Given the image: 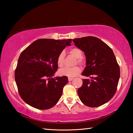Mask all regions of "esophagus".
Segmentation results:
<instances>
[{"instance_id": "esophagus-1", "label": "esophagus", "mask_w": 133, "mask_h": 133, "mask_svg": "<svg viewBox=\"0 0 133 133\" xmlns=\"http://www.w3.org/2000/svg\"><path fill=\"white\" fill-rule=\"evenodd\" d=\"M73 79V77H69V78H68V80H69V82H70V81H71Z\"/></svg>"}]
</instances>
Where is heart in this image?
<instances>
[{"label":"heart","mask_w":133,"mask_h":133,"mask_svg":"<svg viewBox=\"0 0 133 133\" xmlns=\"http://www.w3.org/2000/svg\"><path fill=\"white\" fill-rule=\"evenodd\" d=\"M69 53L77 58L75 64H78L81 66H84L85 64V60L83 58L82 50L77 48H74L70 49ZM65 57V53L61 51L57 57V64L58 67H62L63 66ZM81 71V69L78 66L73 67H64L58 71V75L61 76H66L68 77H73L79 74Z\"/></svg>","instance_id":"heart-1"}]
</instances>
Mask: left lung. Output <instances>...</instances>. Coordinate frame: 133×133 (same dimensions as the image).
I'll list each match as a JSON object with an SVG mask.
<instances>
[{"instance_id":"obj_1","label":"left lung","mask_w":133,"mask_h":133,"mask_svg":"<svg viewBox=\"0 0 133 133\" xmlns=\"http://www.w3.org/2000/svg\"><path fill=\"white\" fill-rule=\"evenodd\" d=\"M76 47L84 51L86 67L82 75L92 79H83L77 93L82 102L97 107L109 102L115 94L120 78V67L112 49L97 37L87 36L73 40Z\"/></svg>"}]
</instances>
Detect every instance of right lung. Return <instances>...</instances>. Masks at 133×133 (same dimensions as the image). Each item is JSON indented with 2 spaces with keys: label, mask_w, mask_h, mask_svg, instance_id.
I'll return each mask as SVG.
<instances>
[{
  "label": "right lung",
  "mask_w": 133,
  "mask_h": 133,
  "mask_svg": "<svg viewBox=\"0 0 133 133\" xmlns=\"http://www.w3.org/2000/svg\"><path fill=\"white\" fill-rule=\"evenodd\" d=\"M71 39H40L21 53L15 72L18 92L24 102L39 110L53 107L68 83L66 76H53L57 70V57Z\"/></svg>",
  "instance_id": "obj_1"
}]
</instances>
